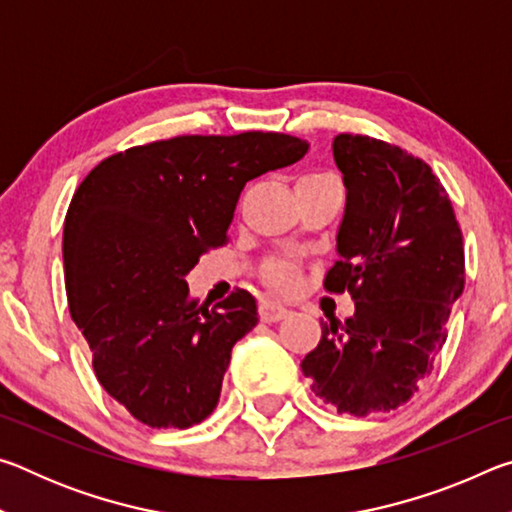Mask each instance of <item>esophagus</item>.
Masks as SVG:
<instances>
[{
	"label": "esophagus",
	"mask_w": 512,
	"mask_h": 512,
	"mask_svg": "<svg viewBox=\"0 0 512 512\" xmlns=\"http://www.w3.org/2000/svg\"><path fill=\"white\" fill-rule=\"evenodd\" d=\"M289 316V309L277 305V302L271 300H264L262 305H259V318L264 320V323H277V320L287 318Z\"/></svg>",
	"instance_id": "34e87169"
}]
</instances>
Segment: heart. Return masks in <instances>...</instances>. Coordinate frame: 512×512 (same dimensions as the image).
Masks as SVG:
<instances>
[{"instance_id": "b5f03b06", "label": "heart", "mask_w": 512, "mask_h": 512, "mask_svg": "<svg viewBox=\"0 0 512 512\" xmlns=\"http://www.w3.org/2000/svg\"><path fill=\"white\" fill-rule=\"evenodd\" d=\"M307 178H318V180H334L332 176H327V173H316V176H307ZM268 282L273 284L277 291H296L298 284H300V273H298V266L289 262V259H277L271 266H268L266 271Z\"/></svg>"}]
</instances>
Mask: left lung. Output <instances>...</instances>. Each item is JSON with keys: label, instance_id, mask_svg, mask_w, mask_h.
<instances>
[{"label": "left lung", "instance_id": "obj_1", "mask_svg": "<svg viewBox=\"0 0 512 512\" xmlns=\"http://www.w3.org/2000/svg\"><path fill=\"white\" fill-rule=\"evenodd\" d=\"M348 189L327 291L352 293L354 316L329 320L300 368L339 413L366 418L409 402L447 339L463 293V232L427 162L375 137H334Z\"/></svg>", "mask_w": 512, "mask_h": 512}]
</instances>
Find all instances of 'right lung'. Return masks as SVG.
<instances>
[{
	"instance_id": "1",
	"label": "right lung",
	"mask_w": 512,
	"mask_h": 512,
	"mask_svg": "<svg viewBox=\"0 0 512 512\" xmlns=\"http://www.w3.org/2000/svg\"><path fill=\"white\" fill-rule=\"evenodd\" d=\"M307 149L282 133L183 135L110 155L76 189L63 230L69 311L103 391L135 420L187 429L216 409L257 300L237 289L198 307L185 277L225 244L248 180Z\"/></svg>"
}]
</instances>
